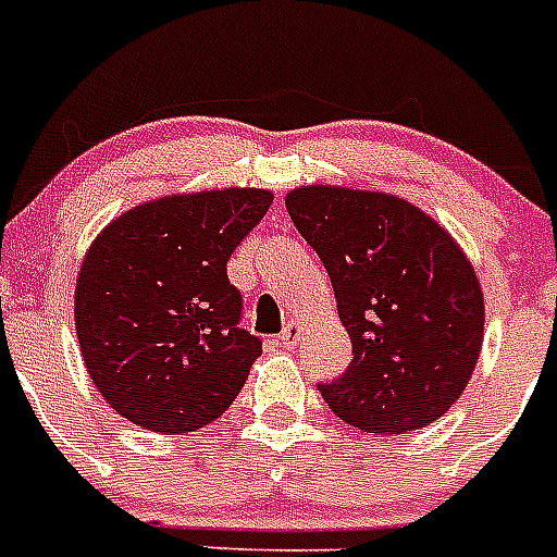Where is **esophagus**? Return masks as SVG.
Returning <instances> with one entry per match:
<instances>
[{"mask_svg": "<svg viewBox=\"0 0 557 557\" xmlns=\"http://www.w3.org/2000/svg\"><path fill=\"white\" fill-rule=\"evenodd\" d=\"M298 334H301V323L289 321L287 326H284V332L278 334V343H282L284 348H293L295 343H298Z\"/></svg>", "mask_w": 557, "mask_h": 557, "instance_id": "1", "label": "esophagus"}]
</instances>
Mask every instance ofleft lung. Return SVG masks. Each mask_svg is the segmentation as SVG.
<instances>
[{"label":"left lung","mask_w":557,"mask_h":557,"mask_svg":"<svg viewBox=\"0 0 557 557\" xmlns=\"http://www.w3.org/2000/svg\"><path fill=\"white\" fill-rule=\"evenodd\" d=\"M287 211L321 256L351 337V366L318 385L329 410L376 435L432 424L469 385L485 329L460 245L385 191L301 186Z\"/></svg>","instance_id":"1"}]
</instances>
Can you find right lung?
Instances as JSON below:
<instances>
[{"instance_id":"obj_1","label":"right lung","mask_w":557,"mask_h":557,"mask_svg":"<svg viewBox=\"0 0 557 557\" xmlns=\"http://www.w3.org/2000/svg\"><path fill=\"white\" fill-rule=\"evenodd\" d=\"M270 203L264 189L172 195L100 231L77 275L75 329L88 376L122 418L181 435L239 396L262 339L239 329L225 264Z\"/></svg>"}]
</instances>
